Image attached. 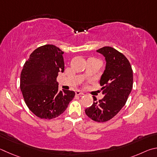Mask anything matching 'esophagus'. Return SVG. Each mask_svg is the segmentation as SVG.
<instances>
[{"label":"esophagus","mask_w":157,"mask_h":157,"mask_svg":"<svg viewBox=\"0 0 157 157\" xmlns=\"http://www.w3.org/2000/svg\"><path fill=\"white\" fill-rule=\"evenodd\" d=\"M75 93H76V95H77V96H82V95L84 94L83 92H81V91H79V90H76Z\"/></svg>","instance_id":"34e87169"}]
</instances>
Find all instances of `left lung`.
<instances>
[{
	"mask_svg": "<svg viewBox=\"0 0 157 157\" xmlns=\"http://www.w3.org/2000/svg\"><path fill=\"white\" fill-rule=\"evenodd\" d=\"M105 58V70L101 76L100 85L105 95L86 109V114L97 122H106L119 113L125 105L133 86V71L124 55L112 47H103L97 51Z\"/></svg>",
	"mask_w": 157,
	"mask_h": 157,
	"instance_id": "obj_1",
	"label": "left lung"
}]
</instances>
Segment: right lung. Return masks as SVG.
<instances>
[{"label":"right lung","mask_w":157,"mask_h":157,"mask_svg":"<svg viewBox=\"0 0 157 157\" xmlns=\"http://www.w3.org/2000/svg\"><path fill=\"white\" fill-rule=\"evenodd\" d=\"M63 53L53 45L40 46L30 54L22 70L20 87L25 102L40 119L58 117L75 96L74 91H59L56 78L64 71Z\"/></svg>","instance_id":"obj_1"}]
</instances>
